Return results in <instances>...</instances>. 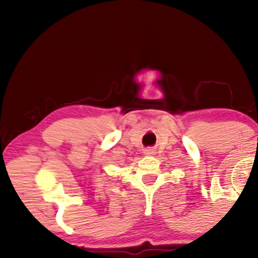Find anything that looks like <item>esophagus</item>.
<instances>
[{"label":"esophagus","instance_id":"esophagus-1","mask_svg":"<svg viewBox=\"0 0 258 258\" xmlns=\"http://www.w3.org/2000/svg\"><path fill=\"white\" fill-rule=\"evenodd\" d=\"M145 154H146V155H154L155 151H154V149H147V150L145 151Z\"/></svg>","mask_w":258,"mask_h":258}]
</instances>
